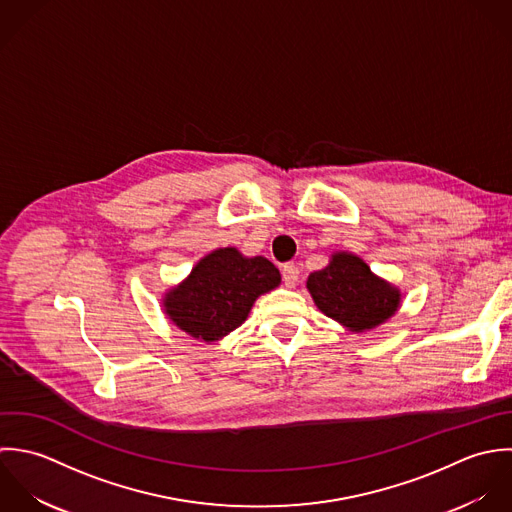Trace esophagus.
I'll return each mask as SVG.
<instances>
[{"instance_id":"obj_1","label":"esophagus","mask_w":512,"mask_h":512,"mask_svg":"<svg viewBox=\"0 0 512 512\" xmlns=\"http://www.w3.org/2000/svg\"><path fill=\"white\" fill-rule=\"evenodd\" d=\"M299 277H301V271L297 265H293V263L283 265V281L287 287H295L299 283Z\"/></svg>"}]
</instances>
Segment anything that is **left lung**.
I'll return each mask as SVG.
<instances>
[{
    "label": "left lung",
    "mask_w": 512,
    "mask_h": 512,
    "mask_svg": "<svg viewBox=\"0 0 512 512\" xmlns=\"http://www.w3.org/2000/svg\"><path fill=\"white\" fill-rule=\"evenodd\" d=\"M308 293L320 312L352 332L380 326L400 308V289L376 277L356 255L340 251L308 275Z\"/></svg>",
    "instance_id": "8db88e82"
}]
</instances>
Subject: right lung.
Segmentation results:
<instances>
[{
	"mask_svg": "<svg viewBox=\"0 0 512 512\" xmlns=\"http://www.w3.org/2000/svg\"><path fill=\"white\" fill-rule=\"evenodd\" d=\"M281 285L265 257H243L235 247L205 255L188 279L164 295V312L190 336L215 342L241 326L253 303Z\"/></svg>",
	"mask_w": 512,
	"mask_h": 512,
	"instance_id": "add662e5",
	"label": "right lung"
}]
</instances>
